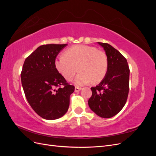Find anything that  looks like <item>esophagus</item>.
<instances>
[{"label": "esophagus", "mask_w": 156, "mask_h": 156, "mask_svg": "<svg viewBox=\"0 0 156 156\" xmlns=\"http://www.w3.org/2000/svg\"><path fill=\"white\" fill-rule=\"evenodd\" d=\"M81 90V87H76L75 88V92H77L79 91H80Z\"/></svg>", "instance_id": "esophagus-1"}]
</instances>
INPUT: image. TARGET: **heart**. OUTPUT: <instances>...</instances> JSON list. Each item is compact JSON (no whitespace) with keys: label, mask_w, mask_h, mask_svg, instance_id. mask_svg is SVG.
<instances>
[{"label":"heart","mask_w":156,"mask_h":156,"mask_svg":"<svg viewBox=\"0 0 156 156\" xmlns=\"http://www.w3.org/2000/svg\"><path fill=\"white\" fill-rule=\"evenodd\" d=\"M55 67L60 75L68 81L75 79L77 85L92 81L96 84L104 79L108 70V59L105 53L87 45H75L65 51V55L57 56Z\"/></svg>","instance_id":"1"}]
</instances>
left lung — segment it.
<instances>
[{"mask_svg":"<svg viewBox=\"0 0 156 156\" xmlns=\"http://www.w3.org/2000/svg\"><path fill=\"white\" fill-rule=\"evenodd\" d=\"M98 43L105 51L108 70L101 82L91 88L92 94L88 103L98 116L108 119L118 114L126 104L129 90V68L119 51L107 43Z\"/></svg>","mask_w":156,"mask_h":156,"instance_id":"left-lung-1","label":"left lung"}]
</instances>
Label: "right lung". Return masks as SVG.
<instances>
[{"mask_svg": "<svg viewBox=\"0 0 156 156\" xmlns=\"http://www.w3.org/2000/svg\"><path fill=\"white\" fill-rule=\"evenodd\" d=\"M67 44L38 47L25 60L21 73L27 100L37 115L55 120L68 110L75 87L67 83L55 67L56 56Z\"/></svg>", "mask_w": 156, "mask_h": 156, "instance_id": "add662e5", "label": "right lung"}]
</instances>
